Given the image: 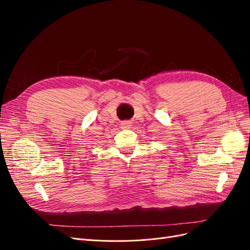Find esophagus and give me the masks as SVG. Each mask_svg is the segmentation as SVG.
<instances>
[{"label":"esophagus","instance_id":"esophagus-1","mask_svg":"<svg viewBox=\"0 0 250 250\" xmlns=\"http://www.w3.org/2000/svg\"><path fill=\"white\" fill-rule=\"evenodd\" d=\"M121 126H122L123 129H128V128H130L131 123L129 122V121H124V122L121 123Z\"/></svg>","mask_w":250,"mask_h":250}]
</instances>
